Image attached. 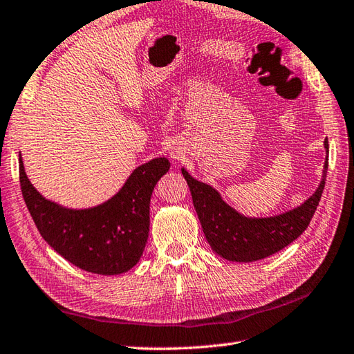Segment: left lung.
Instances as JSON below:
<instances>
[{
    "mask_svg": "<svg viewBox=\"0 0 354 354\" xmlns=\"http://www.w3.org/2000/svg\"><path fill=\"white\" fill-rule=\"evenodd\" d=\"M327 159L323 180L315 194L301 206L270 218H247L224 203L214 187L198 182L182 168L191 189L195 212L204 236L218 256L232 262H254L288 247L308 229L324 191L328 167V140H324Z\"/></svg>",
    "mask_w": 354,
    "mask_h": 354,
    "instance_id": "obj_1",
    "label": "left lung"
}]
</instances>
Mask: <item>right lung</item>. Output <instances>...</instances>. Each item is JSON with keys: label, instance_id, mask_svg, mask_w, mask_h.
<instances>
[{"label": "right lung", "instance_id": "add662e5", "mask_svg": "<svg viewBox=\"0 0 354 354\" xmlns=\"http://www.w3.org/2000/svg\"><path fill=\"white\" fill-rule=\"evenodd\" d=\"M169 162L157 157L140 165L116 195L91 209H66L45 200L30 183L19 156L24 201L42 238L68 262L88 272L115 276L133 268L150 232V200Z\"/></svg>", "mask_w": 354, "mask_h": 354}]
</instances>
